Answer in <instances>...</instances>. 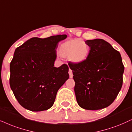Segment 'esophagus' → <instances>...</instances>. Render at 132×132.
Returning a JSON list of instances; mask_svg holds the SVG:
<instances>
[{
	"label": "esophagus",
	"mask_w": 132,
	"mask_h": 132,
	"mask_svg": "<svg viewBox=\"0 0 132 132\" xmlns=\"http://www.w3.org/2000/svg\"><path fill=\"white\" fill-rule=\"evenodd\" d=\"M69 77L70 78H72V77H73L72 72V70L70 69L69 70Z\"/></svg>",
	"instance_id": "34e87169"
}]
</instances>
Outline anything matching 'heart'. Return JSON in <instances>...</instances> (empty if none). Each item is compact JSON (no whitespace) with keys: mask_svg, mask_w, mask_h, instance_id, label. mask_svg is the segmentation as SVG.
I'll return each mask as SVG.
<instances>
[{"mask_svg":"<svg viewBox=\"0 0 132 132\" xmlns=\"http://www.w3.org/2000/svg\"><path fill=\"white\" fill-rule=\"evenodd\" d=\"M89 46L81 39L69 40L60 46L59 54L74 64H79L86 60L89 54Z\"/></svg>","mask_w":132,"mask_h":132,"instance_id":"heart-1","label":"heart"}]
</instances>
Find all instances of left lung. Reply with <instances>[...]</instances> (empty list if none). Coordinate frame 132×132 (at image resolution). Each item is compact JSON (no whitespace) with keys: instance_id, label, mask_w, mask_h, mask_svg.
Returning <instances> with one entry per match:
<instances>
[{"instance_id":"left-lung-1","label":"left lung","mask_w":132,"mask_h":132,"mask_svg":"<svg viewBox=\"0 0 132 132\" xmlns=\"http://www.w3.org/2000/svg\"><path fill=\"white\" fill-rule=\"evenodd\" d=\"M89 54L79 64L70 62L76 100L81 108L97 110L113 102L122 85L124 66L121 54L102 39L86 40Z\"/></svg>"}]
</instances>
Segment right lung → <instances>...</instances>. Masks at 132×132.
Instances as JSON below:
<instances>
[{
	"label": "right lung",
	"mask_w": 132,
	"mask_h": 132,
	"mask_svg": "<svg viewBox=\"0 0 132 132\" xmlns=\"http://www.w3.org/2000/svg\"><path fill=\"white\" fill-rule=\"evenodd\" d=\"M66 35L31 38L16 49L10 63V85L22 106L32 111L47 110L69 78V68L54 67L58 43Z\"/></svg>",
	"instance_id": "obj_1"
}]
</instances>
